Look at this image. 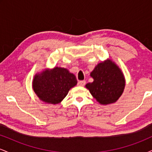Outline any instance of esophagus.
Listing matches in <instances>:
<instances>
[{
    "label": "esophagus",
    "mask_w": 152,
    "mask_h": 152,
    "mask_svg": "<svg viewBox=\"0 0 152 152\" xmlns=\"http://www.w3.org/2000/svg\"><path fill=\"white\" fill-rule=\"evenodd\" d=\"M86 84V81H79L78 82V85L80 86H83Z\"/></svg>",
    "instance_id": "esophagus-1"
}]
</instances>
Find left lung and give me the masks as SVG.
Masks as SVG:
<instances>
[{"label":"left lung","mask_w":152,"mask_h":152,"mask_svg":"<svg viewBox=\"0 0 152 152\" xmlns=\"http://www.w3.org/2000/svg\"><path fill=\"white\" fill-rule=\"evenodd\" d=\"M94 81L86 87L99 104L103 105L116 102L125 87V78L118 66L111 60L100 63L91 73Z\"/></svg>","instance_id":"8db88e82"}]
</instances>
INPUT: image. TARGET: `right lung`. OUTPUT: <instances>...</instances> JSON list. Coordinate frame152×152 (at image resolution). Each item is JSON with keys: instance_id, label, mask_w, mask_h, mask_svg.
<instances>
[{"instance_id": "1", "label": "right lung", "mask_w": 152, "mask_h": 152, "mask_svg": "<svg viewBox=\"0 0 152 152\" xmlns=\"http://www.w3.org/2000/svg\"><path fill=\"white\" fill-rule=\"evenodd\" d=\"M77 84L76 76L64 68L55 67L35 75L33 89L43 102L59 104Z\"/></svg>"}]
</instances>
